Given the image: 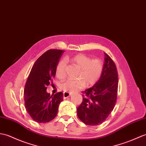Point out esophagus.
Returning <instances> with one entry per match:
<instances>
[{"label": "esophagus", "mask_w": 146, "mask_h": 146, "mask_svg": "<svg viewBox=\"0 0 146 146\" xmlns=\"http://www.w3.org/2000/svg\"><path fill=\"white\" fill-rule=\"evenodd\" d=\"M71 95L70 93H68V92H63V98L66 99V98L70 97Z\"/></svg>", "instance_id": "34e87169"}]
</instances>
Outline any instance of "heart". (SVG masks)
Instances as JSON below:
<instances>
[{
  "mask_svg": "<svg viewBox=\"0 0 146 146\" xmlns=\"http://www.w3.org/2000/svg\"><path fill=\"white\" fill-rule=\"evenodd\" d=\"M70 61L79 67L76 80H67L60 83V88L65 92H74L85 86H90L98 82L103 72V63L100 59L91 58L85 54L78 53L73 56ZM68 63L65 58L61 59L57 63L55 73L59 79H63L66 75Z\"/></svg>",
  "mask_w": 146,
  "mask_h": 146,
  "instance_id": "heart-1",
  "label": "heart"
}]
</instances>
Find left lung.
<instances>
[{"label":"left lung","mask_w":146,"mask_h":146,"mask_svg":"<svg viewBox=\"0 0 146 146\" xmlns=\"http://www.w3.org/2000/svg\"><path fill=\"white\" fill-rule=\"evenodd\" d=\"M103 72L93 86L83 91V101L77 108L79 119L85 124L96 126L106 119L116 103L118 77L116 66L104 53Z\"/></svg>","instance_id":"8db88e82"}]
</instances>
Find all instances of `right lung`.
Segmentation results:
<instances>
[{"mask_svg": "<svg viewBox=\"0 0 146 146\" xmlns=\"http://www.w3.org/2000/svg\"><path fill=\"white\" fill-rule=\"evenodd\" d=\"M64 51L51 49L36 60L30 71L24 89L25 106L32 119L45 123L53 120L63 100L62 92L52 94L46 92L47 86L53 85L55 69Z\"/></svg>", "mask_w": 146, "mask_h": 146, "instance_id": "add662e5", "label": "right lung"}]
</instances>
